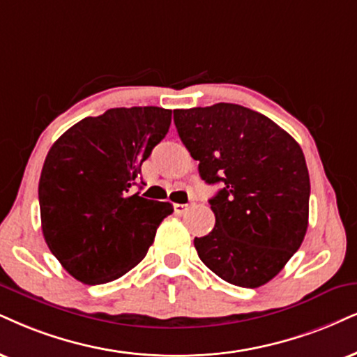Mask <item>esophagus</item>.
Wrapping results in <instances>:
<instances>
[{
	"label": "esophagus",
	"instance_id": "esophagus-1",
	"mask_svg": "<svg viewBox=\"0 0 357 357\" xmlns=\"http://www.w3.org/2000/svg\"><path fill=\"white\" fill-rule=\"evenodd\" d=\"M174 210H175V213H177V215H182L188 210V205L187 204H175Z\"/></svg>",
	"mask_w": 357,
	"mask_h": 357
}]
</instances>
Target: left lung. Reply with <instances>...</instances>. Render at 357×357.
Returning a JSON list of instances; mask_svg holds the SVG:
<instances>
[{
	"instance_id": "obj_1",
	"label": "left lung",
	"mask_w": 357,
	"mask_h": 357,
	"mask_svg": "<svg viewBox=\"0 0 357 357\" xmlns=\"http://www.w3.org/2000/svg\"><path fill=\"white\" fill-rule=\"evenodd\" d=\"M174 122L200 177L222 185L210 199L215 228L193 240L200 259L241 288L268 283L306 235L310 174L300 144L238 104L177 109Z\"/></svg>"
}]
</instances>
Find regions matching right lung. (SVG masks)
<instances>
[{
	"instance_id": "right-lung-1",
	"label": "right lung",
	"mask_w": 357,
	"mask_h": 357,
	"mask_svg": "<svg viewBox=\"0 0 357 357\" xmlns=\"http://www.w3.org/2000/svg\"><path fill=\"white\" fill-rule=\"evenodd\" d=\"M172 111L116 107L86 117L52 144L39 178L44 240L86 284L121 278L142 261L174 212L169 202L132 193L140 165L165 137Z\"/></svg>"
}]
</instances>
